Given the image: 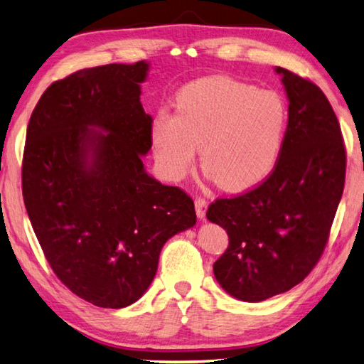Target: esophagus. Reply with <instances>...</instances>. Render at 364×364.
<instances>
[{"instance_id":"1","label":"esophagus","mask_w":364,"mask_h":364,"mask_svg":"<svg viewBox=\"0 0 364 364\" xmlns=\"http://www.w3.org/2000/svg\"><path fill=\"white\" fill-rule=\"evenodd\" d=\"M195 209H196V215L203 220V218L205 217V209H208V201H205L203 196H196L195 198Z\"/></svg>"}]
</instances>
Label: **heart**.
I'll use <instances>...</instances> for the list:
<instances>
[{
  "instance_id": "obj_1",
  "label": "heart",
  "mask_w": 364,
  "mask_h": 364,
  "mask_svg": "<svg viewBox=\"0 0 364 364\" xmlns=\"http://www.w3.org/2000/svg\"><path fill=\"white\" fill-rule=\"evenodd\" d=\"M289 111L284 98L217 75L182 88L176 114L160 111L152 125L163 173L182 179L201 146L203 169L225 190H247L272 173L282 152Z\"/></svg>"
}]
</instances>
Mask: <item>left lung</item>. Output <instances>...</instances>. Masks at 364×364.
Segmentation results:
<instances>
[{
	"label": "left lung",
	"instance_id": "left-lung-1",
	"mask_svg": "<svg viewBox=\"0 0 364 364\" xmlns=\"http://www.w3.org/2000/svg\"><path fill=\"white\" fill-rule=\"evenodd\" d=\"M289 97L279 161L257 187L217 198L205 217L228 232L214 263L222 289L258 303L289 291L323 255L346 182V144L325 93L312 80L276 68Z\"/></svg>",
	"mask_w": 364,
	"mask_h": 364
}]
</instances>
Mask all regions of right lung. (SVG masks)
<instances>
[{"label": "right lung", "instance_id": "obj_1", "mask_svg": "<svg viewBox=\"0 0 364 364\" xmlns=\"http://www.w3.org/2000/svg\"><path fill=\"white\" fill-rule=\"evenodd\" d=\"M147 70L112 63L55 80L26 128L22 193L34 235L61 284L107 309L138 301L164 242L196 223L190 195L144 171L154 123L139 100Z\"/></svg>", "mask_w": 364, "mask_h": 364}]
</instances>
